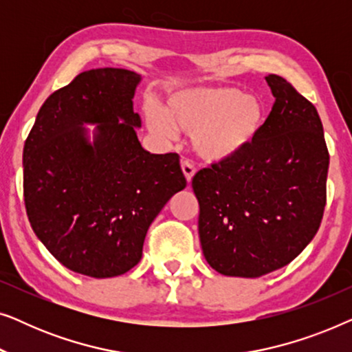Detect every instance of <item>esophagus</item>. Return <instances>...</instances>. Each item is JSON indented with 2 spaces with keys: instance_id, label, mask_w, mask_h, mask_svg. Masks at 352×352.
<instances>
[{
  "instance_id": "34e87169",
  "label": "esophagus",
  "mask_w": 352,
  "mask_h": 352,
  "mask_svg": "<svg viewBox=\"0 0 352 352\" xmlns=\"http://www.w3.org/2000/svg\"><path fill=\"white\" fill-rule=\"evenodd\" d=\"M181 168H182V173H184L187 182H189V184H190L192 177H194V175H195V168L192 166V163H189L187 160L181 163Z\"/></svg>"
}]
</instances>
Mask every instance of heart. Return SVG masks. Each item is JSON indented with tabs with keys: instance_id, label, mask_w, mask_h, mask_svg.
<instances>
[{
	"instance_id": "heart-1",
	"label": "heart",
	"mask_w": 352,
	"mask_h": 352,
	"mask_svg": "<svg viewBox=\"0 0 352 352\" xmlns=\"http://www.w3.org/2000/svg\"><path fill=\"white\" fill-rule=\"evenodd\" d=\"M147 126L158 136L173 129L192 136V148L214 165L243 158L261 136L266 112L256 96L234 86H195L175 91L162 112L147 109Z\"/></svg>"
}]
</instances>
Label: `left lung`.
<instances>
[{
    "mask_svg": "<svg viewBox=\"0 0 352 352\" xmlns=\"http://www.w3.org/2000/svg\"><path fill=\"white\" fill-rule=\"evenodd\" d=\"M258 142L243 158L200 170L199 235L206 263L229 277H261L293 261L319 230L329 151L319 113L282 76Z\"/></svg>",
    "mask_w": 352,
    "mask_h": 352,
    "instance_id": "1",
    "label": "left lung"
}]
</instances>
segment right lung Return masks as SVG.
<instances>
[{"label": "right lung", "mask_w": 352, "mask_h": 352, "mask_svg": "<svg viewBox=\"0 0 352 352\" xmlns=\"http://www.w3.org/2000/svg\"><path fill=\"white\" fill-rule=\"evenodd\" d=\"M141 80L112 67L83 72L45 100L23 146L33 232L83 276L115 277L136 266L148 226L187 184L177 153H151L139 142Z\"/></svg>", "instance_id": "obj_1"}]
</instances>
